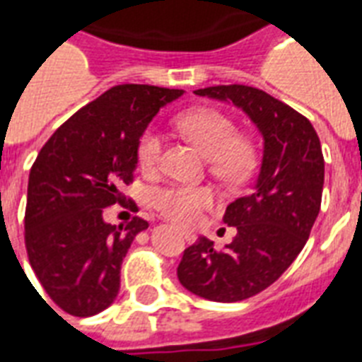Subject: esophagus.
Instances as JSON below:
<instances>
[{
  "label": "esophagus",
  "mask_w": 362,
  "mask_h": 362,
  "mask_svg": "<svg viewBox=\"0 0 362 362\" xmlns=\"http://www.w3.org/2000/svg\"><path fill=\"white\" fill-rule=\"evenodd\" d=\"M180 233H182V237H184V239H186L187 243L195 241V235H193L192 231H180Z\"/></svg>",
  "instance_id": "esophagus-1"
}]
</instances>
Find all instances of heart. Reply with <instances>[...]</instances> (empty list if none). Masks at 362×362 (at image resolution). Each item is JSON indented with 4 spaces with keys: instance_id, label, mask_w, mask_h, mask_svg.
<instances>
[{
    "instance_id": "heart-1",
    "label": "heart",
    "mask_w": 362,
    "mask_h": 362,
    "mask_svg": "<svg viewBox=\"0 0 362 362\" xmlns=\"http://www.w3.org/2000/svg\"><path fill=\"white\" fill-rule=\"evenodd\" d=\"M176 125L211 159V173L220 180L239 184L252 175L258 161L255 142L239 134L237 123L228 114L214 107H195L178 115ZM161 157V132L150 127L138 140V165L151 173L159 167ZM151 201L165 218L176 224L192 226L214 203V193L203 186H165L157 187Z\"/></svg>"
}]
</instances>
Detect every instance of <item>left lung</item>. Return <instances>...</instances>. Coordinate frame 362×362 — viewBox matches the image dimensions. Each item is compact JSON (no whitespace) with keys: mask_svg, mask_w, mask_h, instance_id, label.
Segmentation results:
<instances>
[{"mask_svg":"<svg viewBox=\"0 0 362 362\" xmlns=\"http://www.w3.org/2000/svg\"><path fill=\"white\" fill-rule=\"evenodd\" d=\"M195 95L241 107L264 136L252 192L228 205L237 235L222 250L199 237L184 250L178 281L212 302H241L275 283L296 260L321 209L325 159L319 136L294 107L247 85H216Z\"/></svg>","mask_w":362,"mask_h":362,"instance_id":"left-lung-1","label":"left lung"}]
</instances>
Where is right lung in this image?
I'll use <instances>...</instances> for the list:
<instances>
[{
	"label": "right lung",
	"instance_id": "obj_1",
	"mask_svg": "<svg viewBox=\"0 0 362 362\" xmlns=\"http://www.w3.org/2000/svg\"><path fill=\"white\" fill-rule=\"evenodd\" d=\"M180 89L117 85L77 110L54 131L30 170L24 243L30 266L60 310L90 317L119 292L121 264L148 222H104L107 206L127 197L138 140L159 107Z\"/></svg>",
	"mask_w": 362,
	"mask_h": 362
}]
</instances>
